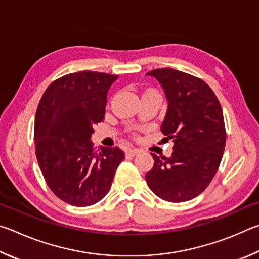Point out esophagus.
I'll use <instances>...</instances> for the list:
<instances>
[{
    "label": "esophagus",
    "instance_id": "obj_1",
    "mask_svg": "<svg viewBox=\"0 0 259 259\" xmlns=\"http://www.w3.org/2000/svg\"><path fill=\"white\" fill-rule=\"evenodd\" d=\"M140 152V150H138V149H128V150L126 151V156L128 157H135L138 155V153Z\"/></svg>",
    "mask_w": 259,
    "mask_h": 259
}]
</instances>
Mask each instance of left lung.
I'll return each mask as SVG.
<instances>
[{
    "label": "left lung",
    "instance_id": "left-lung-1",
    "mask_svg": "<svg viewBox=\"0 0 259 259\" xmlns=\"http://www.w3.org/2000/svg\"><path fill=\"white\" fill-rule=\"evenodd\" d=\"M147 75L164 90L168 106L160 130L174 141L169 158L151 153L155 162L146 175L147 183L166 201L191 200L209 185L223 157L222 107L205 81L187 72L159 68Z\"/></svg>",
    "mask_w": 259,
    "mask_h": 259
}]
</instances>
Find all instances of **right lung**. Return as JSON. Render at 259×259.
Masks as SVG:
<instances>
[{
  "mask_svg": "<svg viewBox=\"0 0 259 259\" xmlns=\"http://www.w3.org/2000/svg\"><path fill=\"white\" fill-rule=\"evenodd\" d=\"M117 78L106 72H72L54 80L38 103L34 141L39 168L51 191L71 206L101 200L125 158L118 147L94 151L91 141Z\"/></svg>",
  "mask_w": 259,
  "mask_h": 259,
  "instance_id": "1",
  "label": "right lung"
}]
</instances>
